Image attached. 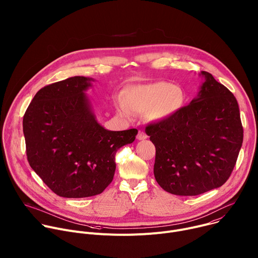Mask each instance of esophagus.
Listing matches in <instances>:
<instances>
[{
    "mask_svg": "<svg viewBox=\"0 0 258 258\" xmlns=\"http://www.w3.org/2000/svg\"><path fill=\"white\" fill-rule=\"evenodd\" d=\"M137 139L140 140V141L145 140V139H147V135L144 132H139L138 135H137Z\"/></svg>",
    "mask_w": 258,
    "mask_h": 258,
    "instance_id": "34e87169",
    "label": "esophagus"
}]
</instances>
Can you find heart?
I'll return each mask as SVG.
<instances>
[{
    "label": "heart",
    "instance_id": "1",
    "mask_svg": "<svg viewBox=\"0 0 258 258\" xmlns=\"http://www.w3.org/2000/svg\"><path fill=\"white\" fill-rule=\"evenodd\" d=\"M187 93L180 86L168 82H156L128 88L123 94L119 112L124 117L145 113L146 118L158 122L175 115L185 105Z\"/></svg>",
    "mask_w": 258,
    "mask_h": 258
}]
</instances>
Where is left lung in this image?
Masks as SVG:
<instances>
[{"mask_svg":"<svg viewBox=\"0 0 258 258\" xmlns=\"http://www.w3.org/2000/svg\"><path fill=\"white\" fill-rule=\"evenodd\" d=\"M197 98L162 121L146 126L156 148L154 176L166 192L196 196L222 187L230 177L243 143L235 96L209 72Z\"/></svg>","mask_w":258,"mask_h":258,"instance_id":"1","label":"left lung"}]
</instances>
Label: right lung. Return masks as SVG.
<instances>
[{"label":"right lung","mask_w":258,"mask_h":258,"mask_svg":"<svg viewBox=\"0 0 258 258\" xmlns=\"http://www.w3.org/2000/svg\"><path fill=\"white\" fill-rule=\"evenodd\" d=\"M91 78L73 77L41 89L23 116L30 167L57 195L85 198L112 181L115 154L138 131L113 132L96 119L86 91Z\"/></svg>","instance_id":"1"}]
</instances>
